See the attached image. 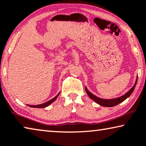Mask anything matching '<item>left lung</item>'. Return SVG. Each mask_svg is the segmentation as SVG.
<instances>
[{
    "label": "left lung",
    "instance_id": "left-lung-1",
    "mask_svg": "<svg viewBox=\"0 0 146 146\" xmlns=\"http://www.w3.org/2000/svg\"><path fill=\"white\" fill-rule=\"evenodd\" d=\"M137 80H138V76L136 77V80L135 82V84L133 86V87L130 89V90L127 92V93H125L124 95H123L120 97L118 98H113V99H102V98H98L97 96H96L95 95H94L93 94H92L91 92H89V91L87 89V87H86V93L88 96H89V98H91L92 100H94L95 102L97 103L100 106H104V107H113L114 106H116L119 103L122 102L124 101L125 100H126L128 97H129L130 95L133 93V91L134 90V88H135L136 83H137Z\"/></svg>",
    "mask_w": 146,
    "mask_h": 146
}]
</instances>
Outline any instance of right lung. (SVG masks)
<instances>
[{"label":"right lung","mask_w":146,"mask_h":146,"mask_svg":"<svg viewBox=\"0 0 146 146\" xmlns=\"http://www.w3.org/2000/svg\"><path fill=\"white\" fill-rule=\"evenodd\" d=\"M59 93H58L57 95L55 96L54 98H52V99H51L50 100H49V101H48V102L43 103V104H39V105H29V104H27V106H30L31 108H46L47 106H48L49 105H50L51 104V103L54 102L55 100L57 98L58 96L59 95Z\"/></svg>","instance_id":"1"}]
</instances>
